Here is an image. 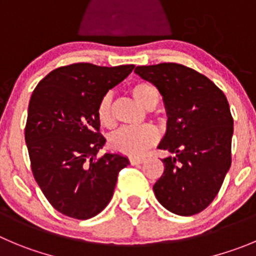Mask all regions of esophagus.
Here are the masks:
<instances>
[{
  "mask_svg": "<svg viewBox=\"0 0 256 256\" xmlns=\"http://www.w3.org/2000/svg\"><path fill=\"white\" fill-rule=\"evenodd\" d=\"M130 163L132 166H138V164L144 163V159L142 158H130Z\"/></svg>",
  "mask_w": 256,
  "mask_h": 256,
  "instance_id": "1",
  "label": "esophagus"
}]
</instances>
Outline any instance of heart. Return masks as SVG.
Instances as JSON below:
<instances>
[{
  "label": "heart",
  "mask_w": 256,
  "mask_h": 256,
  "mask_svg": "<svg viewBox=\"0 0 256 256\" xmlns=\"http://www.w3.org/2000/svg\"><path fill=\"white\" fill-rule=\"evenodd\" d=\"M134 98L144 108L152 110L160 101V93L154 84L145 80H139L130 87ZM97 117L100 122L106 128L114 125L112 117V96L104 94L98 104ZM158 132L152 126L145 125L139 128H125L117 131L110 140V146L117 152L128 156H142L150 146L156 142Z\"/></svg>",
  "instance_id": "1"
}]
</instances>
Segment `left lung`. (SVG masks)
Here are the masks:
<instances>
[{"instance_id": "left-lung-1", "label": "left lung", "mask_w": 256, "mask_h": 256, "mask_svg": "<svg viewBox=\"0 0 256 256\" xmlns=\"http://www.w3.org/2000/svg\"><path fill=\"white\" fill-rule=\"evenodd\" d=\"M163 97L166 131L158 148L164 173L155 197L168 211L192 216L204 211L221 188L231 166L234 120L228 98L214 82L182 64L136 66Z\"/></svg>"}]
</instances>
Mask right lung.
<instances>
[{
	"instance_id": "right-lung-1",
	"label": "right lung",
	"mask_w": 256,
	"mask_h": 256,
	"mask_svg": "<svg viewBox=\"0 0 256 256\" xmlns=\"http://www.w3.org/2000/svg\"><path fill=\"white\" fill-rule=\"evenodd\" d=\"M135 66L77 63L50 72L31 94L25 128L32 174L56 211L88 220L114 196L118 172L130 164L120 152L94 159L106 139L98 132V104Z\"/></svg>"
}]
</instances>
